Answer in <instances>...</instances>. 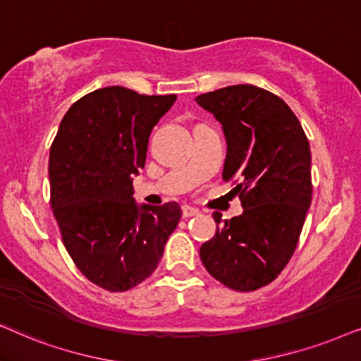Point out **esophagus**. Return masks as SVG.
<instances>
[{"mask_svg": "<svg viewBox=\"0 0 361 361\" xmlns=\"http://www.w3.org/2000/svg\"><path fill=\"white\" fill-rule=\"evenodd\" d=\"M200 209L195 208V207H190V204H185L183 207V216L185 218H190V216H195V214H198Z\"/></svg>", "mask_w": 361, "mask_h": 361, "instance_id": "esophagus-1", "label": "esophagus"}]
</instances>
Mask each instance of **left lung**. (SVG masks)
Segmentation results:
<instances>
[{"mask_svg": "<svg viewBox=\"0 0 361 361\" xmlns=\"http://www.w3.org/2000/svg\"><path fill=\"white\" fill-rule=\"evenodd\" d=\"M220 121L226 140L223 180L236 181L243 213L221 223L200 248L209 275L236 291H253L280 275L293 255L312 203V153L288 104L253 85L196 97Z\"/></svg>", "mask_w": 361, "mask_h": 361, "instance_id": "left-lung-1", "label": "left lung"}]
</instances>
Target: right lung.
I'll return each instance as SVG.
<instances>
[{
    "instance_id": "add662e5",
    "label": "right lung",
    "mask_w": 361,
    "mask_h": 361,
    "mask_svg": "<svg viewBox=\"0 0 361 361\" xmlns=\"http://www.w3.org/2000/svg\"><path fill=\"white\" fill-rule=\"evenodd\" d=\"M176 94L147 97L108 86L78 99L49 149L51 208L78 270L108 291H126L157 270L181 218L178 203L138 204L133 176L145 168L154 125Z\"/></svg>"
}]
</instances>
